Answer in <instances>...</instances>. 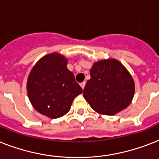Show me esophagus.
I'll use <instances>...</instances> for the list:
<instances>
[{
  "instance_id": "34e87169",
  "label": "esophagus",
  "mask_w": 159,
  "mask_h": 159,
  "mask_svg": "<svg viewBox=\"0 0 159 159\" xmlns=\"http://www.w3.org/2000/svg\"><path fill=\"white\" fill-rule=\"evenodd\" d=\"M85 85H86V82H82V83L80 84V86H81V87H82V90H83L84 87H85Z\"/></svg>"
}]
</instances>
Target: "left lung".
Returning <instances> with one entry per match:
<instances>
[{
  "label": "left lung",
  "mask_w": 159,
  "mask_h": 159,
  "mask_svg": "<svg viewBox=\"0 0 159 159\" xmlns=\"http://www.w3.org/2000/svg\"><path fill=\"white\" fill-rule=\"evenodd\" d=\"M83 96L95 112L114 115L131 104L135 83L126 68L118 60L104 59L95 62L90 71Z\"/></svg>",
  "instance_id": "left-lung-1"
}]
</instances>
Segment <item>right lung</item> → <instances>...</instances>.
<instances>
[{
  "mask_svg": "<svg viewBox=\"0 0 159 159\" xmlns=\"http://www.w3.org/2000/svg\"><path fill=\"white\" fill-rule=\"evenodd\" d=\"M67 64L64 56L52 53L40 59L29 73L28 98L33 108L42 115L50 118L65 115L74 98L82 93Z\"/></svg>",
  "mask_w": 159,
  "mask_h": 159,
  "instance_id": "add662e5",
  "label": "right lung"
}]
</instances>
